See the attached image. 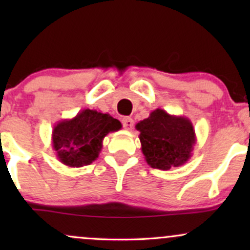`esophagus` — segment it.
Returning a JSON list of instances; mask_svg holds the SVG:
<instances>
[{"label": "esophagus", "instance_id": "obj_1", "mask_svg": "<svg viewBox=\"0 0 250 250\" xmlns=\"http://www.w3.org/2000/svg\"><path fill=\"white\" fill-rule=\"evenodd\" d=\"M122 125H123V127L127 129V130H131V129H133V127H134V120L131 119V117H128V116L123 117Z\"/></svg>", "mask_w": 250, "mask_h": 250}]
</instances>
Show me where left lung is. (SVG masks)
<instances>
[{"label": "left lung", "instance_id": "left-lung-1", "mask_svg": "<svg viewBox=\"0 0 250 250\" xmlns=\"http://www.w3.org/2000/svg\"><path fill=\"white\" fill-rule=\"evenodd\" d=\"M140 131L142 153L151 168L168 170L189 161L196 145L193 123L185 116L155 109L135 125Z\"/></svg>", "mask_w": 250, "mask_h": 250}]
</instances>
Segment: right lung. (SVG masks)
Wrapping results in <instances>:
<instances>
[{
  "mask_svg": "<svg viewBox=\"0 0 250 250\" xmlns=\"http://www.w3.org/2000/svg\"><path fill=\"white\" fill-rule=\"evenodd\" d=\"M121 128V122L109 114L83 109L73 119L57 123L51 134V145L60 162L80 168L95 161L103 139Z\"/></svg>",
  "mask_w": 250,
  "mask_h": 250,
  "instance_id": "add662e5",
  "label": "right lung"
}]
</instances>
